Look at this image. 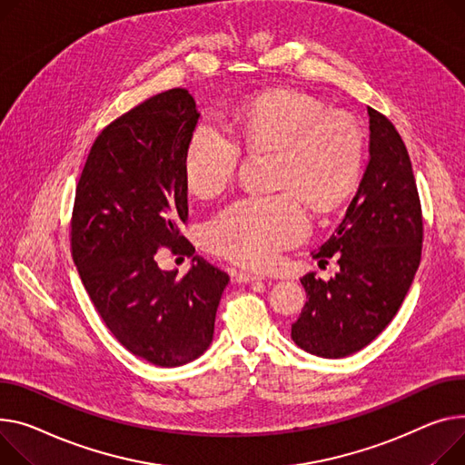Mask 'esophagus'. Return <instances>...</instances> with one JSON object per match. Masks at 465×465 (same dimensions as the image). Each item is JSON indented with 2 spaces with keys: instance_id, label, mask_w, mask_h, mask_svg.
<instances>
[{
  "instance_id": "1",
  "label": "esophagus",
  "mask_w": 465,
  "mask_h": 465,
  "mask_svg": "<svg viewBox=\"0 0 465 465\" xmlns=\"http://www.w3.org/2000/svg\"><path fill=\"white\" fill-rule=\"evenodd\" d=\"M235 281L237 282H254V281H263L262 274H256V272H246V271H241L235 274Z\"/></svg>"
}]
</instances>
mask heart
<instances>
[{
  "instance_id": "obj_1",
  "label": "heart",
  "mask_w": 465,
  "mask_h": 465,
  "mask_svg": "<svg viewBox=\"0 0 465 465\" xmlns=\"http://www.w3.org/2000/svg\"><path fill=\"white\" fill-rule=\"evenodd\" d=\"M230 123L237 141L219 121L198 123L184 149L183 173L194 194L216 196L235 181L242 151L272 153L271 184L281 191L237 198L203 226L211 252L262 269L308 232L304 201L329 213L351 196L362 173L364 134L351 115L329 112L290 89H271L239 104Z\"/></svg>"
}]
</instances>
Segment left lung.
Returning a JSON list of instances; mask_svg holds the SVG:
<instances>
[{
    "instance_id": "1",
    "label": "left lung",
    "mask_w": 465,
    "mask_h": 465,
    "mask_svg": "<svg viewBox=\"0 0 465 465\" xmlns=\"http://www.w3.org/2000/svg\"><path fill=\"white\" fill-rule=\"evenodd\" d=\"M370 161L346 216L312 256L338 258L340 271L323 282L301 278L306 302L292 325L304 351L351 355L392 322L410 292L422 252V207L410 154L396 127L368 106Z\"/></svg>"
}]
</instances>
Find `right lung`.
<instances>
[{
  "mask_svg": "<svg viewBox=\"0 0 465 465\" xmlns=\"http://www.w3.org/2000/svg\"><path fill=\"white\" fill-rule=\"evenodd\" d=\"M198 117L191 93L173 87L114 119L91 145L69 226L73 262L110 332L166 368L209 348L230 282L181 233L189 221L183 159ZM161 248L193 257L192 271L161 272Z\"/></svg>",
  "mask_w": 465,
  "mask_h": 465,
  "instance_id": "add662e5",
  "label": "right lung"
}]
</instances>
